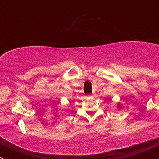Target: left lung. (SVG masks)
Wrapping results in <instances>:
<instances>
[{
  "label": "left lung",
  "instance_id": "1",
  "mask_svg": "<svg viewBox=\"0 0 159 159\" xmlns=\"http://www.w3.org/2000/svg\"><path fill=\"white\" fill-rule=\"evenodd\" d=\"M117 108L119 109V110H121L122 108H123V105L120 103V102H118V104H117Z\"/></svg>",
  "mask_w": 159,
  "mask_h": 159
}]
</instances>
